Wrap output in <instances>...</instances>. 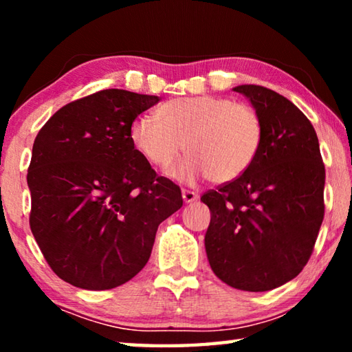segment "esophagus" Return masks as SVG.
<instances>
[{"mask_svg":"<svg viewBox=\"0 0 352 352\" xmlns=\"http://www.w3.org/2000/svg\"><path fill=\"white\" fill-rule=\"evenodd\" d=\"M199 199V194L194 192V190H189V189H183V200L186 201V204H190V201H195Z\"/></svg>","mask_w":352,"mask_h":352,"instance_id":"34e87169","label":"esophagus"}]
</instances>
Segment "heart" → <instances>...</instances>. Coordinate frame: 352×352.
Listing matches in <instances>:
<instances>
[{
  "mask_svg": "<svg viewBox=\"0 0 352 352\" xmlns=\"http://www.w3.org/2000/svg\"><path fill=\"white\" fill-rule=\"evenodd\" d=\"M157 116L136 118L130 126V141L158 169H168L184 148L189 155L172 175L186 183L205 177L212 183L236 180L254 163L264 141L259 111L230 98L170 99Z\"/></svg>",
  "mask_w": 352,
  "mask_h": 352,
  "instance_id": "heart-1",
  "label": "heart"
}]
</instances>
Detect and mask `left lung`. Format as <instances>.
Listing matches in <instances>:
<instances>
[{
	"mask_svg": "<svg viewBox=\"0 0 352 352\" xmlns=\"http://www.w3.org/2000/svg\"><path fill=\"white\" fill-rule=\"evenodd\" d=\"M233 90L259 111L264 141L245 174L201 195L211 211L205 247L220 281L265 292L311 258L324 217V164L311 121L287 98L261 85Z\"/></svg>",
	"mask_w": 352,
	"mask_h": 352,
	"instance_id": "left-lung-1",
	"label": "left lung"
}]
</instances>
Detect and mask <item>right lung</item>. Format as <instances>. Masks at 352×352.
<instances>
[{
    "label": "right lung",
    "instance_id": "obj_1",
    "mask_svg": "<svg viewBox=\"0 0 352 352\" xmlns=\"http://www.w3.org/2000/svg\"><path fill=\"white\" fill-rule=\"evenodd\" d=\"M160 100L102 90L56 111L40 129L28 169L29 225L56 275L76 287L127 283L151 258L158 225L183 206L130 141V126Z\"/></svg>",
    "mask_w": 352,
    "mask_h": 352
}]
</instances>
